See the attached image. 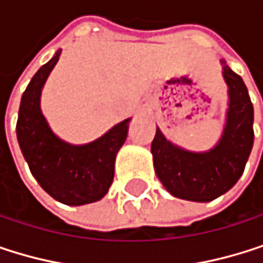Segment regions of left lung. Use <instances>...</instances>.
<instances>
[{
  "instance_id": "left-lung-1",
  "label": "left lung",
  "mask_w": 263,
  "mask_h": 263,
  "mask_svg": "<svg viewBox=\"0 0 263 263\" xmlns=\"http://www.w3.org/2000/svg\"><path fill=\"white\" fill-rule=\"evenodd\" d=\"M222 75L228 86L223 133L208 151L194 153L174 145L157 127L151 143L154 170L166 191L191 202H211L230 191L243 174L254 140V109L243 80L225 60Z\"/></svg>"
}]
</instances>
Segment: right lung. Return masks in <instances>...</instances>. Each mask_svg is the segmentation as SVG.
Returning a JSON list of instances; mask_svg holds the SVG:
<instances>
[{
	"label": "right lung",
	"instance_id": "1",
	"mask_svg": "<svg viewBox=\"0 0 263 263\" xmlns=\"http://www.w3.org/2000/svg\"><path fill=\"white\" fill-rule=\"evenodd\" d=\"M61 49L38 69L20 104L16 137L21 153L40 186L55 200L80 206L103 199L114 180L115 157L127 137L130 118L112 126L86 145H70L50 129L41 112V90L58 63Z\"/></svg>",
	"mask_w": 263,
	"mask_h": 263
}]
</instances>
